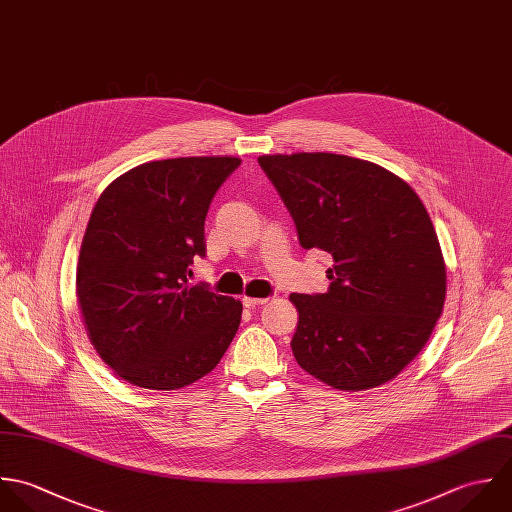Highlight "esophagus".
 Instances as JSON below:
<instances>
[{
	"instance_id": "obj_1",
	"label": "esophagus",
	"mask_w": 512,
	"mask_h": 512,
	"mask_svg": "<svg viewBox=\"0 0 512 512\" xmlns=\"http://www.w3.org/2000/svg\"><path fill=\"white\" fill-rule=\"evenodd\" d=\"M267 299H255V297H243V305L245 307L253 308L259 307V305H265Z\"/></svg>"
}]
</instances>
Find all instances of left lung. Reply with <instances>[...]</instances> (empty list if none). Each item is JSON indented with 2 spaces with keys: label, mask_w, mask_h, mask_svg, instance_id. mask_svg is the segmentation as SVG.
<instances>
[{
  "label": "left lung",
  "mask_w": 512,
  "mask_h": 512,
  "mask_svg": "<svg viewBox=\"0 0 512 512\" xmlns=\"http://www.w3.org/2000/svg\"><path fill=\"white\" fill-rule=\"evenodd\" d=\"M259 166L301 247L334 261L326 293L291 295L299 366L346 392L390 382L421 352L445 303V261L425 205L368 160L299 152L259 156Z\"/></svg>",
  "instance_id": "obj_1"
}]
</instances>
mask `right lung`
I'll list each match as a JSON object with an SVG mask.
<instances>
[{"mask_svg": "<svg viewBox=\"0 0 512 512\" xmlns=\"http://www.w3.org/2000/svg\"><path fill=\"white\" fill-rule=\"evenodd\" d=\"M233 156L156 160L116 178L91 213L77 299L87 334L122 380L178 390L209 374L231 344L243 305L190 287L205 255L204 223Z\"/></svg>", "mask_w": 512, "mask_h": 512, "instance_id": "1", "label": "right lung"}]
</instances>
